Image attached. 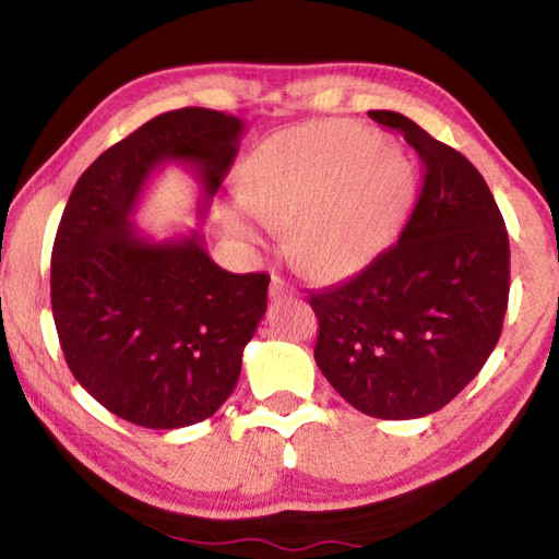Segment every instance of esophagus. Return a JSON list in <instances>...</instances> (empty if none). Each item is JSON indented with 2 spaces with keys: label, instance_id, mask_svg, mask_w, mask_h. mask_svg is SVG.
<instances>
[{
  "label": "esophagus",
  "instance_id": "obj_1",
  "mask_svg": "<svg viewBox=\"0 0 559 559\" xmlns=\"http://www.w3.org/2000/svg\"><path fill=\"white\" fill-rule=\"evenodd\" d=\"M286 296H290V286L281 276H273L271 286H269V298L271 300H283Z\"/></svg>",
  "mask_w": 559,
  "mask_h": 559
}]
</instances>
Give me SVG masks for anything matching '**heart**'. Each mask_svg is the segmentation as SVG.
Instances as JSON below:
<instances>
[{
	"instance_id": "heart-1",
	"label": "heart",
	"mask_w": 559,
	"mask_h": 559,
	"mask_svg": "<svg viewBox=\"0 0 559 559\" xmlns=\"http://www.w3.org/2000/svg\"><path fill=\"white\" fill-rule=\"evenodd\" d=\"M400 145L345 120L310 122L263 140L236 173L241 202L224 222L251 243L288 231L296 266L318 281L365 269L396 231L412 192Z\"/></svg>"
}]
</instances>
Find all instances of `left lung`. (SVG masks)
<instances>
[{"instance_id":"left-lung-1","label":"left lung","mask_w":559,"mask_h":559,"mask_svg":"<svg viewBox=\"0 0 559 559\" xmlns=\"http://www.w3.org/2000/svg\"><path fill=\"white\" fill-rule=\"evenodd\" d=\"M421 157L424 185L394 246L340 286L310 293L316 362L367 416L439 412L486 365L510 290L506 222L486 179L402 112L370 110Z\"/></svg>"}]
</instances>
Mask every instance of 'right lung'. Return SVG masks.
<instances>
[{
    "label": "right lung",
    "mask_w": 559,
    "mask_h": 559,
    "mask_svg": "<svg viewBox=\"0 0 559 559\" xmlns=\"http://www.w3.org/2000/svg\"><path fill=\"white\" fill-rule=\"evenodd\" d=\"M243 122L210 108L147 120L75 182L51 253V310L69 370L93 400L145 429L204 421L229 400L266 313V273H229L200 231L153 241L135 214L165 163L187 165L202 206L229 173Z\"/></svg>",
    "instance_id": "add662e5"
}]
</instances>
